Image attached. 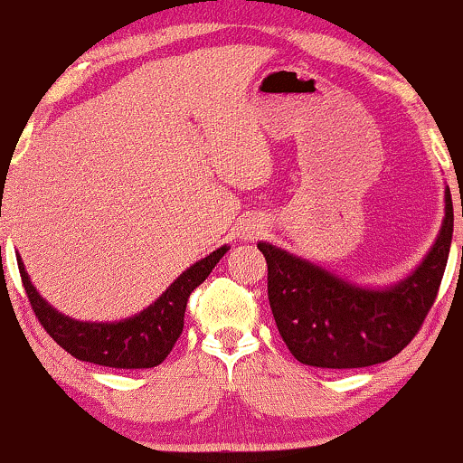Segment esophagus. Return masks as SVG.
I'll return each mask as SVG.
<instances>
[{"label": "esophagus", "mask_w": 463, "mask_h": 463, "mask_svg": "<svg viewBox=\"0 0 463 463\" xmlns=\"http://www.w3.org/2000/svg\"><path fill=\"white\" fill-rule=\"evenodd\" d=\"M263 231V224L261 222H257V220H250L246 226H243V231H241V237L243 239H254L259 235V232Z\"/></svg>", "instance_id": "34e87169"}]
</instances>
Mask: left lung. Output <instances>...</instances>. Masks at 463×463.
<instances>
[{"mask_svg":"<svg viewBox=\"0 0 463 463\" xmlns=\"http://www.w3.org/2000/svg\"><path fill=\"white\" fill-rule=\"evenodd\" d=\"M453 239V200L435 243L411 274L394 285L364 287L317 263L259 241L268 261V298L280 337L313 368H365L396 357L416 337L433 307Z\"/></svg>","mask_w":463,"mask_h":463,"instance_id":"8db88e82","label":"left lung"}]
</instances>
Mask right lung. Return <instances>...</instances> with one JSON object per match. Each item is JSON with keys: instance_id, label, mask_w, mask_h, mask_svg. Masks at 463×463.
Wrapping results in <instances>:
<instances>
[{"instance_id": "obj_1", "label": "right lung", "mask_w": 463, "mask_h": 463, "mask_svg": "<svg viewBox=\"0 0 463 463\" xmlns=\"http://www.w3.org/2000/svg\"><path fill=\"white\" fill-rule=\"evenodd\" d=\"M228 250L231 246H222L209 257L195 261L150 307L119 322H84L65 316L36 291L21 257H17V263L32 311L58 346L65 348L71 357L89 364L141 370L163 364L172 353L174 344L183 333L184 309L191 291L204 283Z\"/></svg>"}]
</instances>
